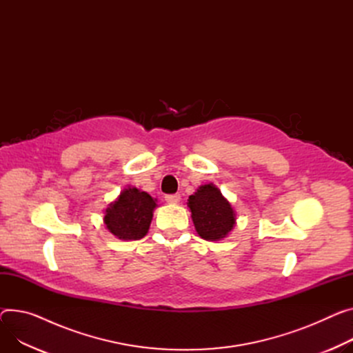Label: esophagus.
<instances>
[{"label": "esophagus", "mask_w": 353, "mask_h": 353, "mask_svg": "<svg viewBox=\"0 0 353 353\" xmlns=\"http://www.w3.org/2000/svg\"><path fill=\"white\" fill-rule=\"evenodd\" d=\"M165 201L168 203H178L181 201V195L179 194H171V195H165Z\"/></svg>", "instance_id": "obj_1"}]
</instances>
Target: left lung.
I'll return each instance as SVG.
<instances>
[{"label": "left lung", "mask_w": 353, "mask_h": 353, "mask_svg": "<svg viewBox=\"0 0 353 353\" xmlns=\"http://www.w3.org/2000/svg\"><path fill=\"white\" fill-rule=\"evenodd\" d=\"M188 206L192 212L198 234L205 240L226 237L236 223L232 205L213 183L201 186L194 195L189 196Z\"/></svg>", "instance_id": "8db88e82"}]
</instances>
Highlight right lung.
<instances>
[{"label": "right lung", "instance_id": "obj_1", "mask_svg": "<svg viewBox=\"0 0 353 353\" xmlns=\"http://www.w3.org/2000/svg\"><path fill=\"white\" fill-rule=\"evenodd\" d=\"M155 201L137 188L124 189L119 199L105 209L104 223L114 236L123 240L143 239L152 221Z\"/></svg>", "mask_w": 353, "mask_h": 353}]
</instances>
